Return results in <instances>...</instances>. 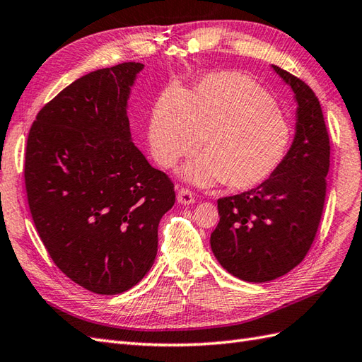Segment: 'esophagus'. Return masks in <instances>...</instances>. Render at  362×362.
<instances>
[{
    "instance_id": "obj_1",
    "label": "esophagus",
    "mask_w": 362,
    "mask_h": 362,
    "mask_svg": "<svg viewBox=\"0 0 362 362\" xmlns=\"http://www.w3.org/2000/svg\"><path fill=\"white\" fill-rule=\"evenodd\" d=\"M194 194L187 188H177V202L182 205H189V204H194Z\"/></svg>"
}]
</instances>
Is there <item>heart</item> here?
<instances>
[{"mask_svg":"<svg viewBox=\"0 0 362 362\" xmlns=\"http://www.w3.org/2000/svg\"><path fill=\"white\" fill-rule=\"evenodd\" d=\"M202 140L205 154L183 168V179L248 189L282 166L293 128L257 83L236 72H217L189 94L180 88L165 90L151 112L149 149L163 168L194 154Z\"/></svg>","mask_w":362,"mask_h":362,"instance_id":"heart-1","label":"heart"}]
</instances>
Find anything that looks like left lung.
I'll list each match as a JSON object with an SVG mask.
<instances>
[{"mask_svg": "<svg viewBox=\"0 0 362 362\" xmlns=\"http://www.w3.org/2000/svg\"><path fill=\"white\" fill-rule=\"evenodd\" d=\"M295 92L296 132L282 166L264 183L217 200L221 221L211 250L226 272L247 282H268L302 262L321 222L330 140L315 92L272 66Z\"/></svg>", "mask_w": 362, "mask_h": 362, "instance_id": "left-lung-1", "label": "left lung"}]
</instances>
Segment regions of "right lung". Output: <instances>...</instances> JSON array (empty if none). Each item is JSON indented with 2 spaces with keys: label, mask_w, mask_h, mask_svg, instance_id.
Here are the masks:
<instances>
[{
  "label": "right lung",
  "mask_w": 362,
  "mask_h": 362,
  "mask_svg": "<svg viewBox=\"0 0 362 362\" xmlns=\"http://www.w3.org/2000/svg\"><path fill=\"white\" fill-rule=\"evenodd\" d=\"M143 69L122 63L83 75L41 109L24 163L35 228L55 265L80 287L119 295L157 256L174 185L131 139L128 100Z\"/></svg>",
  "instance_id": "right-lung-1"
}]
</instances>
